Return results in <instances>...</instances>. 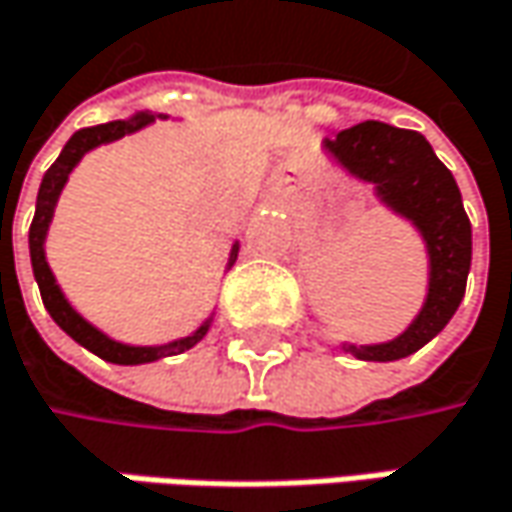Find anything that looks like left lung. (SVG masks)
<instances>
[{"label":"left lung","instance_id":"left-lung-1","mask_svg":"<svg viewBox=\"0 0 512 512\" xmlns=\"http://www.w3.org/2000/svg\"><path fill=\"white\" fill-rule=\"evenodd\" d=\"M324 153L359 182L374 185V196L397 217L420 231L429 257V286L420 313L391 342L353 345L342 350L365 362H394L429 345L464 301L472 263V226L455 176L432 144L414 130L382 121H362L336 138L321 141Z\"/></svg>","mask_w":512,"mask_h":512}]
</instances>
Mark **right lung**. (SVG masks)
I'll return each instance as SVG.
<instances>
[{"label":"right lung","mask_w":512,"mask_h":512,"mask_svg":"<svg viewBox=\"0 0 512 512\" xmlns=\"http://www.w3.org/2000/svg\"><path fill=\"white\" fill-rule=\"evenodd\" d=\"M156 118H167V115H153V112H136L124 121H109V124H98V127H86V130H77L75 136L66 141L63 153L57 156V162L48 167L43 182H40V194H37V211H34V223L28 231V249H31V266H34V278L40 286V295H43V304H46L48 316L57 321L60 330H66L77 345H83L86 350H92L95 356H101L106 362H115V365H144V362H156V359H165V356H176V353H185L191 350L196 342L205 339V333L211 330L214 324V313L205 318L199 327H196L191 336H182V339H173L165 345H124V342H115L112 336H106L104 330H98L95 324H89L86 318L77 313L75 307L69 304V298L63 295V289L57 284L51 266L46 260V237L48 226L54 220V208H57V199L63 194L72 170L77 162L101 147V144H112L118 138L133 136L138 130H144L147 124H153ZM240 252V243L231 246V255H228V269L234 266Z\"/></svg>","instance_id":"1"}]
</instances>
